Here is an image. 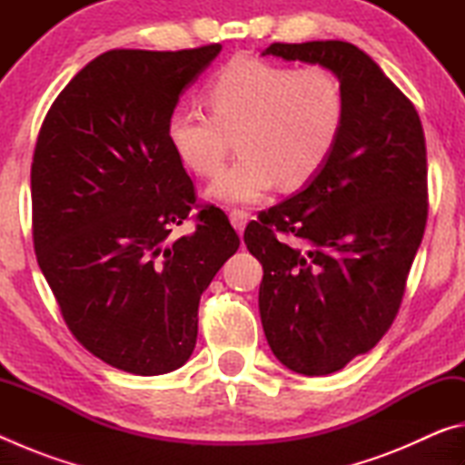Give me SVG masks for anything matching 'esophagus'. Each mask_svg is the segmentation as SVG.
Returning a JSON list of instances; mask_svg holds the SVG:
<instances>
[{"mask_svg":"<svg viewBox=\"0 0 465 465\" xmlns=\"http://www.w3.org/2000/svg\"><path fill=\"white\" fill-rule=\"evenodd\" d=\"M248 213L246 211H242V209H232L230 211V222H232V225H233V230L238 232V233H242L243 230H246V223H248Z\"/></svg>","mask_w":465,"mask_h":465,"instance_id":"1","label":"esophagus"}]
</instances>
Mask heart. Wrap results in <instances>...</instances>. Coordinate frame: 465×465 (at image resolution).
Here are the masks:
<instances>
[{
	"mask_svg": "<svg viewBox=\"0 0 465 465\" xmlns=\"http://www.w3.org/2000/svg\"><path fill=\"white\" fill-rule=\"evenodd\" d=\"M211 114L176 106L168 114L172 152L196 176L223 166L233 137L240 157L209 186L215 201L250 204L274 186H308L332 157L346 116L344 90L322 65L291 67L235 57L204 90Z\"/></svg>",
	"mask_w": 465,
	"mask_h": 465,
	"instance_id": "heart-1",
	"label": "heart"
}]
</instances>
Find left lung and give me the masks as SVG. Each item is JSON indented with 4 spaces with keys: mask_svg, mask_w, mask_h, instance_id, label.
I'll return each mask as SVG.
<instances>
[{
    "mask_svg": "<svg viewBox=\"0 0 465 465\" xmlns=\"http://www.w3.org/2000/svg\"><path fill=\"white\" fill-rule=\"evenodd\" d=\"M262 54L326 67L344 90V129L324 170L243 232L264 271L258 308L274 357L328 375L371 351L398 313L427 225L424 131L412 102L355 45L272 43Z\"/></svg>",
    "mask_w": 465,
    "mask_h": 465,
    "instance_id": "1",
    "label": "left lung"
}]
</instances>
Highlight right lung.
Instances as JSON below:
<instances>
[{
  "mask_svg": "<svg viewBox=\"0 0 465 465\" xmlns=\"http://www.w3.org/2000/svg\"><path fill=\"white\" fill-rule=\"evenodd\" d=\"M222 45L114 49L53 102L30 184L36 261L63 320L92 355L135 375L183 367L199 302L240 246L222 209L204 207L172 240L194 186L168 145L166 121Z\"/></svg>",
  "mask_w": 465,
  "mask_h": 465,
  "instance_id": "right-lung-1",
  "label": "right lung"
}]
</instances>
